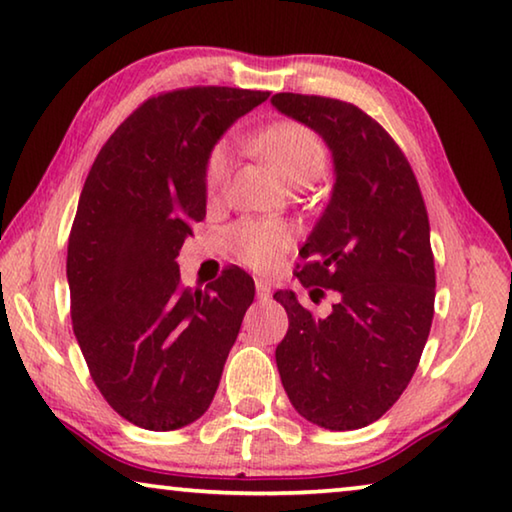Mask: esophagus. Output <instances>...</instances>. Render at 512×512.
<instances>
[{
    "mask_svg": "<svg viewBox=\"0 0 512 512\" xmlns=\"http://www.w3.org/2000/svg\"><path fill=\"white\" fill-rule=\"evenodd\" d=\"M256 295L261 297V299H267L272 295V286L267 281H263V279H256Z\"/></svg>",
    "mask_w": 512,
    "mask_h": 512,
    "instance_id": "1",
    "label": "esophagus"
}]
</instances>
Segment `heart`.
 I'll list each match as a JSON object with an SVG mask.
<instances>
[{
	"mask_svg": "<svg viewBox=\"0 0 512 512\" xmlns=\"http://www.w3.org/2000/svg\"><path fill=\"white\" fill-rule=\"evenodd\" d=\"M261 154L290 186L311 183L326 165V147L317 133L301 122H274L256 140ZM231 165V149L226 142H215L204 163V183L208 195L222 190ZM229 249L254 270H270L290 245V231L281 222L242 220L226 231Z\"/></svg>",
	"mask_w": 512,
	"mask_h": 512,
	"instance_id": "1",
	"label": "heart"
}]
</instances>
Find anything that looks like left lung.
Wrapping results in <instances>:
<instances>
[{
    "mask_svg": "<svg viewBox=\"0 0 512 512\" xmlns=\"http://www.w3.org/2000/svg\"><path fill=\"white\" fill-rule=\"evenodd\" d=\"M276 111L329 145V204L299 249L297 279L311 297L335 290L331 315L315 317L279 290L288 333L276 367L290 404L308 422L354 431L390 410L413 379L429 338L435 267L429 215L404 152L358 106L279 92Z\"/></svg>",
    "mask_w": 512,
    "mask_h": 512,
    "instance_id": "1",
    "label": "left lung"
}]
</instances>
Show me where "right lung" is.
Wrapping results in <instances>:
<instances>
[{
	"mask_svg": "<svg viewBox=\"0 0 512 512\" xmlns=\"http://www.w3.org/2000/svg\"><path fill=\"white\" fill-rule=\"evenodd\" d=\"M270 92L195 86L140 104L92 163L67 242L72 329L117 415L174 431L206 413L254 279L226 267L206 290L181 286L177 256L206 217L204 163Z\"/></svg>",
	"mask_w": 512,
	"mask_h": 512,
	"instance_id": "obj_1",
	"label": "right lung"
}]
</instances>
